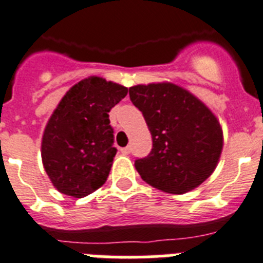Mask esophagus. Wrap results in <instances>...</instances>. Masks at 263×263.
Instances as JSON below:
<instances>
[{"mask_svg": "<svg viewBox=\"0 0 263 263\" xmlns=\"http://www.w3.org/2000/svg\"><path fill=\"white\" fill-rule=\"evenodd\" d=\"M121 154H124V155H128L129 152H131V147H124V148L120 149Z\"/></svg>", "mask_w": 263, "mask_h": 263, "instance_id": "1", "label": "esophagus"}]
</instances>
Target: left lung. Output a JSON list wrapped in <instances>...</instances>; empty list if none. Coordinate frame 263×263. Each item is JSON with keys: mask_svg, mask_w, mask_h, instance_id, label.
Returning <instances> with one entry per match:
<instances>
[{"mask_svg": "<svg viewBox=\"0 0 263 263\" xmlns=\"http://www.w3.org/2000/svg\"><path fill=\"white\" fill-rule=\"evenodd\" d=\"M129 99L152 136L151 152L135 160L142 179L170 194L202 184L217 167L223 147L222 128L213 112L171 83L131 87Z\"/></svg>", "mask_w": 263, "mask_h": 263, "instance_id": "8db88e82", "label": "left lung"}]
</instances>
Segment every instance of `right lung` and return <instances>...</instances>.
<instances>
[{"label":"right lung","instance_id":"obj_1","mask_svg":"<svg viewBox=\"0 0 263 263\" xmlns=\"http://www.w3.org/2000/svg\"><path fill=\"white\" fill-rule=\"evenodd\" d=\"M127 92L123 85L92 76L61 99L41 144L44 168L60 193L83 198L105 183L118 152L108 112Z\"/></svg>","mask_w":263,"mask_h":263}]
</instances>
